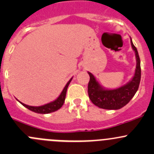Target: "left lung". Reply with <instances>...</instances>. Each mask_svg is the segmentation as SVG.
Masks as SVG:
<instances>
[{"label":"left lung","instance_id":"1","mask_svg":"<svg viewBox=\"0 0 154 154\" xmlns=\"http://www.w3.org/2000/svg\"><path fill=\"white\" fill-rule=\"evenodd\" d=\"M132 49L136 56V66L131 80L126 84L116 88H107L102 86L96 77L88 71L90 80L88 85V94L90 100L95 106L104 109H119L127 105L139 88L141 80L140 59L136 48L130 38Z\"/></svg>","mask_w":154,"mask_h":154}]
</instances>
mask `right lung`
I'll use <instances>...</instances> for the list:
<instances>
[{"label":"right lung","mask_w":154,"mask_h":154,"mask_svg":"<svg viewBox=\"0 0 154 154\" xmlns=\"http://www.w3.org/2000/svg\"><path fill=\"white\" fill-rule=\"evenodd\" d=\"M73 77H71L69 80V81L66 83V86L64 87L63 90L62 91L61 94H60L58 97L55 100L52 102H50V103H47V104L42 105V106H29V105L25 104V103H22V102L19 101V100L17 99L18 102L20 103L23 105L24 106H25L26 108H27L28 109L30 110V111L34 112L35 113H39V114H48V113L54 112L57 111L59 109L61 108L63 106V103H64L65 100H66V91H67V88L68 86H69L70 83L72 80Z\"/></svg>","instance_id":"right-lung-1"}]
</instances>
